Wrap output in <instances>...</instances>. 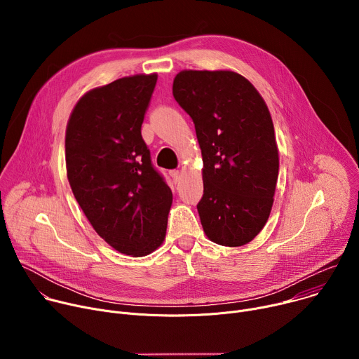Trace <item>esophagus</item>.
I'll return each instance as SVG.
<instances>
[{
	"label": "esophagus",
	"instance_id": "obj_1",
	"mask_svg": "<svg viewBox=\"0 0 359 359\" xmlns=\"http://www.w3.org/2000/svg\"><path fill=\"white\" fill-rule=\"evenodd\" d=\"M170 177L173 179V182H175V183H177V182L180 180V177H182L180 170H170Z\"/></svg>",
	"mask_w": 359,
	"mask_h": 359
}]
</instances>
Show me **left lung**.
<instances>
[{"mask_svg":"<svg viewBox=\"0 0 359 359\" xmlns=\"http://www.w3.org/2000/svg\"><path fill=\"white\" fill-rule=\"evenodd\" d=\"M173 96L191 118L203 156L197 204L206 236L238 247L270 216L278 177L274 125L264 99L231 71H182Z\"/></svg>","mask_w":359,"mask_h":359,"instance_id":"obj_1","label":"left lung"}]
</instances>
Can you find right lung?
<instances>
[{"instance_id": "add662e5", "label": "right lung", "mask_w": 359, "mask_h": 359, "mask_svg": "<svg viewBox=\"0 0 359 359\" xmlns=\"http://www.w3.org/2000/svg\"><path fill=\"white\" fill-rule=\"evenodd\" d=\"M158 75H135L89 90L67 126V173L95 231L142 257L165 240L172 190L151 165L142 123Z\"/></svg>"}]
</instances>
